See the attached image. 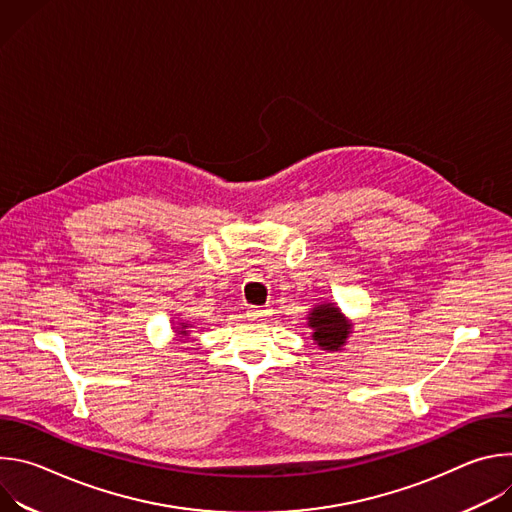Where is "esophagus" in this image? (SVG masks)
<instances>
[{
    "instance_id": "obj_1",
    "label": "esophagus",
    "mask_w": 512,
    "mask_h": 512,
    "mask_svg": "<svg viewBox=\"0 0 512 512\" xmlns=\"http://www.w3.org/2000/svg\"><path fill=\"white\" fill-rule=\"evenodd\" d=\"M247 316L253 318V320H259V318L269 316V310L263 308V306H249V308H247Z\"/></svg>"
}]
</instances>
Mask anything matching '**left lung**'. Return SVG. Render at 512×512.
Masks as SVG:
<instances>
[{"label": "left lung", "instance_id": "8db88e82", "mask_svg": "<svg viewBox=\"0 0 512 512\" xmlns=\"http://www.w3.org/2000/svg\"><path fill=\"white\" fill-rule=\"evenodd\" d=\"M308 320L314 330V340L324 350H338L346 342L348 326L336 306H332V304L318 306L308 316Z\"/></svg>", "mask_w": 512, "mask_h": 512}]
</instances>
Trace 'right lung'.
I'll list each match as a JSON object with an SVG mask.
<instances>
[{"label": "right lung", "mask_w": 512, "mask_h": 512, "mask_svg": "<svg viewBox=\"0 0 512 512\" xmlns=\"http://www.w3.org/2000/svg\"><path fill=\"white\" fill-rule=\"evenodd\" d=\"M184 330H186V326H182V332H180V334H188V332H184Z\"/></svg>", "instance_id": "1"}]
</instances>
